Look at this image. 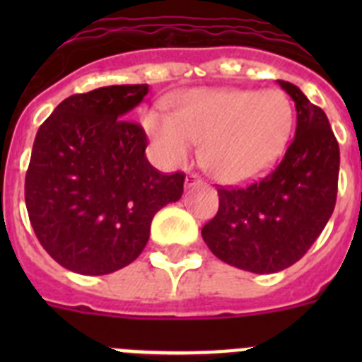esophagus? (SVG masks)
Segmentation results:
<instances>
[{
	"mask_svg": "<svg viewBox=\"0 0 362 362\" xmlns=\"http://www.w3.org/2000/svg\"><path fill=\"white\" fill-rule=\"evenodd\" d=\"M201 183H203V179H201L199 175H196V174L187 175V179H185V187H187V188L196 187V185H201Z\"/></svg>",
	"mask_w": 362,
	"mask_h": 362,
	"instance_id": "34e87169",
	"label": "esophagus"
}]
</instances>
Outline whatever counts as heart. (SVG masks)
Segmentation results:
<instances>
[{"instance_id": "1", "label": "heart", "mask_w": 362, "mask_h": 362, "mask_svg": "<svg viewBox=\"0 0 362 362\" xmlns=\"http://www.w3.org/2000/svg\"><path fill=\"white\" fill-rule=\"evenodd\" d=\"M292 101L281 90L192 88L170 101V116L150 110L145 129L163 161L181 166L201 145V163L225 183L270 172L293 132Z\"/></svg>"}]
</instances>
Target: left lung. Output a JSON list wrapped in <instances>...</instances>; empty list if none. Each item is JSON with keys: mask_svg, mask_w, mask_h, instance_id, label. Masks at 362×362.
<instances>
[{"mask_svg": "<svg viewBox=\"0 0 362 362\" xmlns=\"http://www.w3.org/2000/svg\"><path fill=\"white\" fill-rule=\"evenodd\" d=\"M296 103V136L267 177L219 188V210L201 230L217 259L254 274L297 263L332 217L337 199L339 145L328 117L299 86L277 79Z\"/></svg>", "mask_w": 362, "mask_h": 362, "instance_id": "obj_1", "label": "left lung"}]
</instances>
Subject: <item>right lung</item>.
Wrapping results in <instances>:
<instances>
[{"label": "right lung", "mask_w": 362, "mask_h": 362, "mask_svg": "<svg viewBox=\"0 0 362 362\" xmlns=\"http://www.w3.org/2000/svg\"><path fill=\"white\" fill-rule=\"evenodd\" d=\"M148 85L101 86L57 105L40 127L25 203L41 246L66 270L105 276L139 257L153 216L183 196L185 174H161L129 114Z\"/></svg>", "instance_id": "add662e5"}]
</instances>
